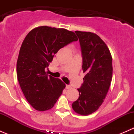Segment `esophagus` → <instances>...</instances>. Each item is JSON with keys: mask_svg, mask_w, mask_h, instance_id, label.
<instances>
[{"mask_svg": "<svg viewBox=\"0 0 134 134\" xmlns=\"http://www.w3.org/2000/svg\"><path fill=\"white\" fill-rule=\"evenodd\" d=\"M65 87H66V89H67V90H69V89L71 88V86H69V85H66Z\"/></svg>", "mask_w": 134, "mask_h": 134, "instance_id": "1", "label": "esophagus"}]
</instances>
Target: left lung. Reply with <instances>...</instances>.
Returning <instances> with one entry per match:
<instances>
[{"label":"left lung","mask_w":134,"mask_h":134,"mask_svg":"<svg viewBox=\"0 0 134 134\" xmlns=\"http://www.w3.org/2000/svg\"><path fill=\"white\" fill-rule=\"evenodd\" d=\"M80 45L82 69L86 74L79 97L72 104L76 113L88 115L101 106L110 86L112 58L106 43L97 34L76 31Z\"/></svg>","instance_id":"8db88e82"}]
</instances>
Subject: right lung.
Listing matches in <instances>:
<instances>
[{"mask_svg":"<svg viewBox=\"0 0 134 134\" xmlns=\"http://www.w3.org/2000/svg\"><path fill=\"white\" fill-rule=\"evenodd\" d=\"M77 40L73 32L46 26L32 30L25 37L17 59V79L27 101L36 110L51 109L62 94L65 84L44 69L60 48Z\"/></svg>","mask_w":134,"mask_h":134,"instance_id":"add662e5","label":"right lung"}]
</instances>
